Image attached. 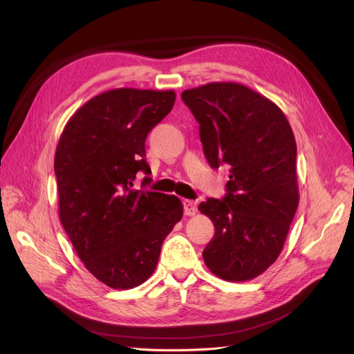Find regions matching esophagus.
Here are the masks:
<instances>
[{"label":"esophagus","mask_w":354,"mask_h":354,"mask_svg":"<svg viewBox=\"0 0 354 354\" xmlns=\"http://www.w3.org/2000/svg\"><path fill=\"white\" fill-rule=\"evenodd\" d=\"M183 207H185V214L186 216H195L198 208H196V202L190 201V199H185L183 201Z\"/></svg>","instance_id":"esophagus-1"}]
</instances>
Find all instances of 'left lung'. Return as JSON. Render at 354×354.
<instances>
[{
    "label": "left lung",
    "mask_w": 354,
    "mask_h": 354,
    "mask_svg": "<svg viewBox=\"0 0 354 354\" xmlns=\"http://www.w3.org/2000/svg\"><path fill=\"white\" fill-rule=\"evenodd\" d=\"M181 100L208 164L229 165L227 194L199 205L216 227L203 261L224 281H251L279 257L298 207L292 128L272 100L236 82L185 90Z\"/></svg>",
    "instance_id": "1"
}]
</instances>
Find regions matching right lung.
<instances>
[{"label":"right lung","mask_w":354,"mask_h":354,"mask_svg":"<svg viewBox=\"0 0 354 354\" xmlns=\"http://www.w3.org/2000/svg\"><path fill=\"white\" fill-rule=\"evenodd\" d=\"M174 102L173 90L104 91L60 136V221L87 270L115 289L138 286L155 272L164 239L183 217L177 196L133 187L138 171L151 174L145 140Z\"/></svg>","instance_id":"1"}]
</instances>
